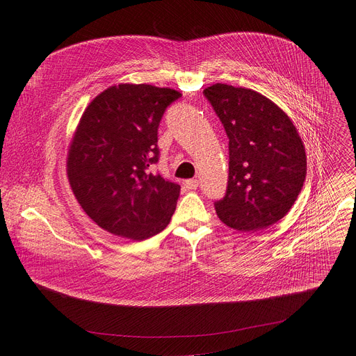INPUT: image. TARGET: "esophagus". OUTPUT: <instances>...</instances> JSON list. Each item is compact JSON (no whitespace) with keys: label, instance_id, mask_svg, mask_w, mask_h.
I'll list each match as a JSON object with an SVG mask.
<instances>
[{"label":"esophagus","instance_id":"1","mask_svg":"<svg viewBox=\"0 0 356 356\" xmlns=\"http://www.w3.org/2000/svg\"><path fill=\"white\" fill-rule=\"evenodd\" d=\"M184 186L188 188L189 191H195L199 188V180L197 179H191V180H186Z\"/></svg>","mask_w":356,"mask_h":356}]
</instances>
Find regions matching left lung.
Wrapping results in <instances>:
<instances>
[{"instance_id":"obj_1","label":"left lung","mask_w":356,"mask_h":356,"mask_svg":"<svg viewBox=\"0 0 356 356\" xmlns=\"http://www.w3.org/2000/svg\"><path fill=\"white\" fill-rule=\"evenodd\" d=\"M229 138V176L219 219L257 232L284 218L306 179L303 141L286 112L261 93L215 83L203 90Z\"/></svg>"}]
</instances>
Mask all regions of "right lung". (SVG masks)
Here are the masks:
<instances>
[{
	"label": "right lung",
	"mask_w": 356,
	"mask_h": 356,
	"mask_svg": "<svg viewBox=\"0 0 356 356\" xmlns=\"http://www.w3.org/2000/svg\"><path fill=\"white\" fill-rule=\"evenodd\" d=\"M181 93L145 83H120L85 109L67 154V179L85 213L117 236L143 241L175 213L180 186L149 173L159 161L157 131Z\"/></svg>",
	"instance_id": "1"
}]
</instances>
